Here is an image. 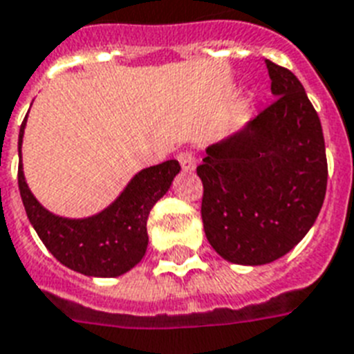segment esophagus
<instances>
[{"label": "esophagus", "mask_w": 354, "mask_h": 354, "mask_svg": "<svg viewBox=\"0 0 354 354\" xmlns=\"http://www.w3.org/2000/svg\"><path fill=\"white\" fill-rule=\"evenodd\" d=\"M178 162L182 163V169L187 172L194 171V167H196V156H194V152L187 151V149L178 154Z\"/></svg>", "instance_id": "1"}]
</instances>
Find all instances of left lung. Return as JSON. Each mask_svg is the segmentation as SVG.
Returning a JSON list of instances; mask_svg holds the SVG:
<instances>
[{
    "instance_id": "obj_1",
    "label": "left lung",
    "mask_w": 354,
    "mask_h": 354,
    "mask_svg": "<svg viewBox=\"0 0 354 354\" xmlns=\"http://www.w3.org/2000/svg\"><path fill=\"white\" fill-rule=\"evenodd\" d=\"M277 100L234 136L207 149L196 172L202 220L225 260L261 266L306 236L327 189V158L317 111L286 67L266 59Z\"/></svg>"
}]
</instances>
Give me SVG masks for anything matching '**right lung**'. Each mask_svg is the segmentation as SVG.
<instances>
[{
    "label": "right lung",
    "instance_id": "add662e5",
    "mask_svg": "<svg viewBox=\"0 0 354 354\" xmlns=\"http://www.w3.org/2000/svg\"><path fill=\"white\" fill-rule=\"evenodd\" d=\"M25 122L27 116L19 129V154ZM180 169L176 160L143 169L132 178L116 202L85 220H67L43 209L28 191L21 163L18 167V185L28 220L57 261L87 277L112 278L131 271L143 258L149 243V212L169 191Z\"/></svg>",
    "mask_w": 354,
    "mask_h": 354
}]
</instances>
